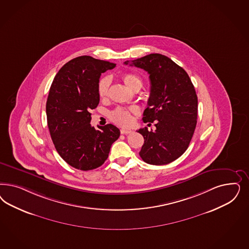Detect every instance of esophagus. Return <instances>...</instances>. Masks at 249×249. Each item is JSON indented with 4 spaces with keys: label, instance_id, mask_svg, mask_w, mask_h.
I'll use <instances>...</instances> for the list:
<instances>
[{
    "label": "esophagus",
    "instance_id": "34e87169",
    "mask_svg": "<svg viewBox=\"0 0 249 249\" xmlns=\"http://www.w3.org/2000/svg\"><path fill=\"white\" fill-rule=\"evenodd\" d=\"M132 133V131L131 130H127V129H121V134H123V135H129V134H131Z\"/></svg>",
    "mask_w": 249,
    "mask_h": 249
}]
</instances>
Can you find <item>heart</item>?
<instances>
[{"mask_svg": "<svg viewBox=\"0 0 249 249\" xmlns=\"http://www.w3.org/2000/svg\"><path fill=\"white\" fill-rule=\"evenodd\" d=\"M122 79L124 82L127 85V87L133 90L140 89L143 82L142 80L134 73H124L122 75ZM112 82V79L109 76H105L98 82L97 91L98 95L102 99H105L108 96L109 89ZM138 109L136 106L130 107H117L110 113V118L112 122L119 124L121 126L127 127L133 123V114H137Z\"/></svg>", "mask_w": 249, "mask_h": 249, "instance_id": "heart-1", "label": "heart"}]
</instances>
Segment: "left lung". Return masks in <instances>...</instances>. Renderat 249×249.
I'll return each mask as SVG.
<instances>
[{"mask_svg": "<svg viewBox=\"0 0 249 249\" xmlns=\"http://www.w3.org/2000/svg\"><path fill=\"white\" fill-rule=\"evenodd\" d=\"M130 66L149 74L150 96L143 121H157L154 132L138 130L144 139L139 155L147 164H169L187 150L196 127L198 98L193 82L181 67L161 54L132 60Z\"/></svg>", "mask_w": 249, "mask_h": 249, "instance_id": "left-lung-1", "label": "left lung"}]
</instances>
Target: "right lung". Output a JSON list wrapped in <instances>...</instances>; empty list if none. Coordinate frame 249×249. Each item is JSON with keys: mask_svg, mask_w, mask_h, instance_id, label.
Instances as JSON below:
<instances>
[{"mask_svg": "<svg viewBox=\"0 0 249 249\" xmlns=\"http://www.w3.org/2000/svg\"><path fill=\"white\" fill-rule=\"evenodd\" d=\"M114 67L92 56H78L58 71L51 84L46 106L49 133L59 156L75 169L101 167L120 137V130L111 124L95 129L89 123V112L100 102V76Z\"/></svg>", "mask_w": 249, "mask_h": 249, "instance_id": "right-lung-1", "label": "right lung"}]
</instances>
